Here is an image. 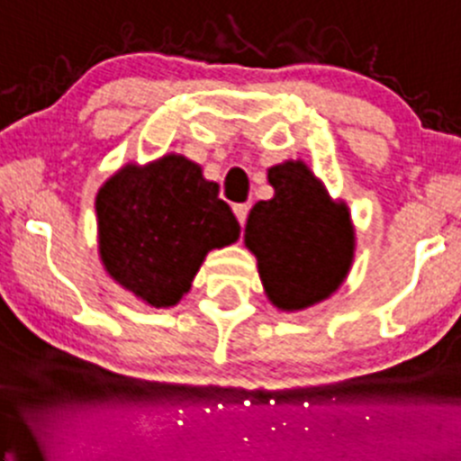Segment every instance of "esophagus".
Instances as JSON below:
<instances>
[{
  "label": "esophagus",
  "mask_w": 461,
  "mask_h": 461,
  "mask_svg": "<svg viewBox=\"0 0 461 461\" xmlns=\"http://www.w3.org/2000/svg\"><path fill=\"white\" fill-rule=\"evenodd\" d=\"M248 212H249L248 204H234V213H236V218H239L240 227H243L245 221H248Z\"/></svg>",
  "instance_id": "1"
}]
</instances>
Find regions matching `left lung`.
Segmentation results:
<instances>
[{"label":"left lung","mask_w":461,"mask_h":461,"mask_svg":"<svg viewBox=\"0 0 461 461\" xmlns=\"http://www.w3.org/2000/svg\"><path fill=\"white\" fill-rule=\"evenodd\" d=\"M274 198L252 207L245 245L258 260L265 294L285 312L321 303L339 290L355 258L348 204L332 201L301 160L267 169Z\"/></svg>","instance_id":"left-lung-1"}]
</instances>
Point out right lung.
<instances>
[{
    "mask_svg": "<svg viewBox=\"0 0 461 461\" xmlns=\"http://www.w3.org/2000/svg\"><path fill=\"white\" fill-rule=\"evenodd\" d=\"M95 212L102 265L151 308L178 303L207 252L240 236L218 185L178 153L115 171L97 192Z\"/></svg>",
    "mask_w": 461,
    "mask_h": 461,
    "instance_id": "add662e5",
    "label": "right lung"
}]
</instances>
